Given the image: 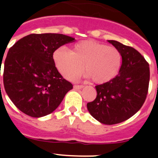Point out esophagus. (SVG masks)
I'll use <instances>...</instances> for the list:
<instances>
[{
    "mask_svg": "<svg viewBox=\"0 0 158 158\" xmlns=\"http://www.w3.org/2000/svg\"><path fill=\"white\" fill-rule=\"evenodd\" d=\"M83 87H84V85H74V86H73V88H74L75 89H82Z\"/></svg>",
    "mask_w": 158,
    "mask_h": 158,
    "instance_id": "obj_1",
    "label": "esophagus"
}]
</instances>
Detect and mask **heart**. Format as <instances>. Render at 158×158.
<instances>
[{
    "label": "heart",
    "mask_w": 158,
    "mask_h": 158,
    "mask_svg": "<svg viewBox=\"0 0 158 158\" xmlns=\"http://www.w3.org/2000/svg\"><path fill=\"white\" fill-rule=\"evenodd\" d=\"M53 60L58 72L67 80L76 79L85 67L87 77L93 78L95 83L104 84L118 74L122 55L115 47L87 40L77 43L71 51L58 49L54 52Z\"/></svg>",
    "instance_id": "obj_1"
}]
</instances>
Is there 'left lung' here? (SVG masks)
Listing matches in <instances>:
<instances>
[{
    "instance_id": "8db88e82",
    "label": "left lung",
    "mask_w": 158,
    "mask_h": 158,
    "mask_svg": "<svg viewBox=\"0 0 158 158\" xmlns=\"http://www.w3.org/2000/svg\"><path fill=\"white\" fill-rule=\"evenodd\" d=\"M120 51L122 65L118 74L110 81L96 86V97L87 104L92 116L101 123L112 125L133 116L146 99L150 66L133 47L108 40Z\"/></svg>"
}]
</instances>
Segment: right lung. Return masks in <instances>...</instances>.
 Listing matches in <instances>:
<instances>
[{
    "label": "right lung",
    "mask_w": 158,
    "mask_h": 158,
    "mask_svg": "<svg viewBox=\"0 0 158 158\" xmlns=\"http://www.w3.org/2000/svg\"><path fill=\"white\" fill-rule=\"evenodd\" d=\"M73 42V38L62 34H31L9 49L4 63V87L22 112L35 118L49 115L73 89L53 60L57 49Z\"/></svg>",
    "instance_id": "1"
}]
</instances>
